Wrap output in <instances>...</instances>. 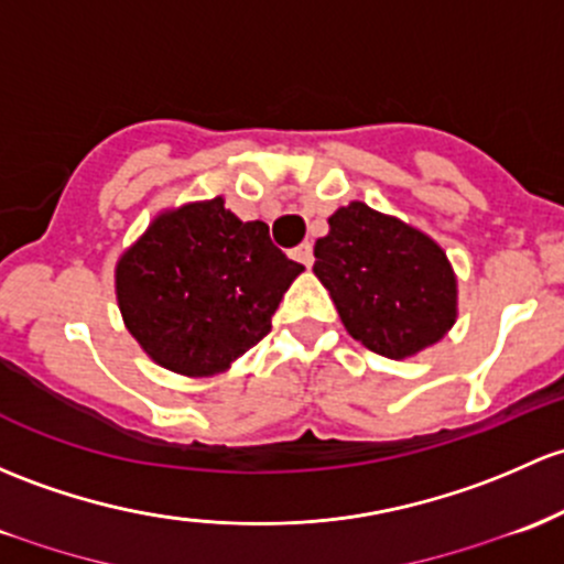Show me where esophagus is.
Listing matches in <instances>:
<instances>
[{
	"label": "esophagus",
	"mask_w": 564,
	"mask_h": 564,
	"mask_svg": "<svg viewBox=\"0 0 564 564\" xmlns=\"http://www.w3.org/2000/svg\"><path fill=\"white\" fill-rule=\"evenodd\" d=\"M294 259H297V262H302L305 267H311L313 264V246H311V242H302V246L294 248Z\"/></svg>",
	"instance_id": "1"
}]
</instances>
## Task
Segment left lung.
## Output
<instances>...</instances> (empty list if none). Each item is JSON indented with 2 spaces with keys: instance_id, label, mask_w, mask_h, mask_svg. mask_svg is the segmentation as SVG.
I'll list each match as a JSON object with an SVG mask.
<instances>
[{
  "instance_id": "8db88e82",
  "label": "left lung",
  "mask_w": 564,
  "mask_h": 564,
  "mask_svg": "<svg viewBox=\"0 0 564 564\" xmlns=\"http://www.w3.org/2000/svg\"><path fill=\"white\" fill-rule=\"evenodd\" d=\"M313 272L354 340L389 359L416 357L459 316L456 272L422 229L365 203L337 207Z\"/></svg>"
}]
</instances>
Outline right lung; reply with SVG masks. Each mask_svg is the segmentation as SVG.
Wrapping results in <instances>:
<instances>
[{
    "label": "right lung",
    "instance_id": "right-lung-1",
    "mask_svg": "<svg viewBox=\"0 0 564 564\" xmlns=\"http://www.w3.org/2000/svg\"><path fill=\"white\" fill-rule=\"evenodd\" d=\"M305 267L286 259L264 221H240L224 197L167 207L116 262L129 335L164 370L227 372L270 332Z\"/></svg>",
    "mask_w": 564,
    "mask_h": 564
}]
</instances>
